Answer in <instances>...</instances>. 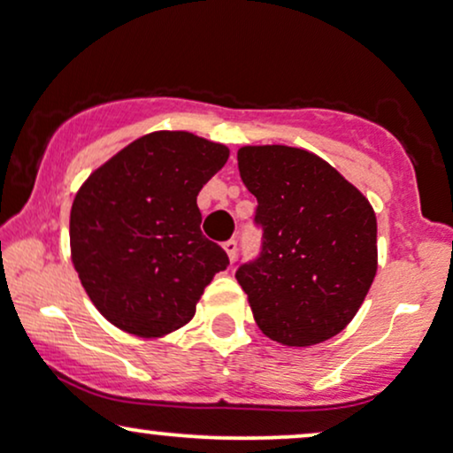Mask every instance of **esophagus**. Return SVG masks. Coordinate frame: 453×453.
<instances>
[{"label":"esophagus","mask_w":453,"mask_h":453,"mask_svg":"<svg viewBox=\"0 0 453 453\" xmlns=\"http://www.w3.org/2000/svg\"><path fill=\"white\" fill-rule=\"evenodd\" d=\"M222 248H225L228 260H231V262L235 260V256H237V242H235V239H228V242H225V245H222Z\"/></svg>","instance_id":"1"}]
</instances>
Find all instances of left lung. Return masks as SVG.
Instances as JSON below:
<instances>
[{
    "mask_svg": "<svg viewBox=\"0 0 453 453\" xmlns=\"http://www.w3.org/2000/svg\"><path fill=\"white\" fill-rule=\"evenodd\" d=\"M237 164L262 226L260 258L235 273L254 319L283 346L326 342L353 321L376 277L372 203L304 149L242 147Z\"/></svg>",
    "mask_w": 453,
    "mask_h": 453,
    "instance_id": "obj_1",
    "label": "left lung"
}]
</instances>
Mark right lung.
I'll use <instances>...</instances> for the list:
<instances>
[{
    "instance_id": "1",
    "label": "right lung",
    "mask_w": 453,
    "mask_h": 453,
    "mask_svg": "<svg viewBox=\"0 0 453 453\" xmlns=\"http://www.w3.org/2000/svg\"><path fill=\"white\" fill-rule=\"evenodd\" d=\"M228 149L191 132L141 136L94 170L73 199L71 260L115 327L161 338L193 319L203 289L228 266L201 233L197 195Z\"/></svg>"
}]
</instances>
